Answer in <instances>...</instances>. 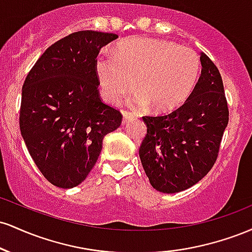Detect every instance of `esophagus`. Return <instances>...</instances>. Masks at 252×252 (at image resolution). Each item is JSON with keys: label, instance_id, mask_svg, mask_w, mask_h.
<instances>
[{"label": "esophagus", "instance_id": "obj_1", "mask_svg": "<svg viewBox=\"0 0 252 252\" xmlns=\"http://www.w3.org/2000/svg\"><path fill=\"white\" fill-rule=\"evenodd\" d=\"M132 120H134V117L130 116V114H128V112H124V114H123V121H122L123 124H126Z\"/></svg>", "mask_w": 252, "mask_h": 252}]
</instances>
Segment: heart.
Returning a JSON list of instances; mask_svg holds the SVG:
<instances>
[{"instance_id":"obj_1","label":"heart","mask_w":252,"mask_h":252,"mask_svg":"<svg viewBox=\"0 0 252 252\" xmlns=\"http://www.w3.org/2000/svg\"><path fill=\"white\" fill-rule=\"evenodd\" d=\"M94 70L106 102L120 103L135 83L138 92L130 97L131 108L142 110L153 105L155 111L169 112L190 96L200 62L194 51L178 43L131 37L117 46L115 56L98 57Z\"/></svg>"}]
</instances>
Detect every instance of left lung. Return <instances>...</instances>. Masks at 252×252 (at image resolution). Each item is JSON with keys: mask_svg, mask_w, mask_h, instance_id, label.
Here are the masks:
<instances>
[{"mask_svg": "<svg viewBox=\"0 0 252 252\" xmlns=\"http://www.w3.org/2000/svg\"><path fill=\"white\" fill-rule=\"evenodd\" d=\"M201 74L184 105L166 116L143 117L147 135L140 158L150 185L162 193L185 190L215 164L228 109L221 76L200 53Z\"/></svg>", "mask_w": 252, "mask_h": 252, "instance_id": "8db88e82", "label": "left lung"}]
</instances>
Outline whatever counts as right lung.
<instances>
[{"label":"right lung","mask_w":252,"mask_h":252,"mask_svg":"<svg viewBox=\"0 0 252 252\" xmlns=\"http://www.w3.org/2000/svg\"><path fill=\"white\" fill-rule=\"evenodd\" d=\"M116 34L82 31L50 46L22 86L20 130L34 162L54 186L85 180L102 152L103 138L122 115L98 94L94 63Z\"/></svg>","instance_id":"obj_1"}]
</instances>
